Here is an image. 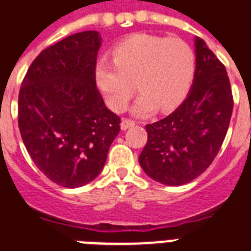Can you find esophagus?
Wrapping results in <instances>:
<instances>
[{
	"label": "esophagus",
	"mask_w": 251,
	"mask_h": 251,
	"mask_svg": "<svg viewBox=\"0 0 251 251\" xmlns=\"http://www.w3.org/2000/svg\"><path fill=\"white\" fill-rule=\"evenodd\" d=\"M133 126H134V122L130 121V119H127V118H124L121 123V127L123 130L128 129V128H130V127H133Z\"/></svg>",
	"instance_id": "esophagus-1"
}]
</instances>
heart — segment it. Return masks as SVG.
<instances>
[{
	"mask_svg": "<svg viewBox=\"0 0 251 251\" xmlns=\"http://www.w3.org/2000/svg\"><path fill=\"white\" fill-rule=\"evenodd\" d=\"M113 61L101 59L95 68L96 83L106 104L121 113L137 89L141 95L133 113L147 115L158 108L173 110L183 102L196 75V54L177 38L138 33L111 50Z\"/></svg>",
	"mask_w": 251,
	"mask_h": 251,
	"instance_id": "heart-1",
	"label": "heart"
}]
</instances>
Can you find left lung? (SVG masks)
<instances>
[{
  "instance_id": "left-lung-1",
  "label": "left lung",
  "mask_w": 251,
  "mask_h": 251,
  "mask_svg": "<svg viewBox=\"0 0 251 251\" xmlns=\"http://www.w3.org/2000/svg\"><path fill=\"white\" fill-rule=\"evenodd\" d=\"M196 75L183 104L147 124V143L138 161L165 185H183L207 170L217 156L233 108L227 71L201 38H196Z\"/></svg>"
}]
</instances>
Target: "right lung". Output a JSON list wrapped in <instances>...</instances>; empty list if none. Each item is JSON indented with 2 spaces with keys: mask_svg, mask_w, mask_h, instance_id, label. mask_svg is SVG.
<instances>
[{
  "mask_svg": "<svg viewBox=\"0 0 251 251\" xmlns=\"http://www.w3.org/2000/svg\"><path fill=\"white\" fill-rule=\"evenodd\" d=\"M100 46L94 30L67 36L42 50L21 82L24 145L36 168L64 188L82 187L100 174L121 130V118L96 86Z\"/></svg>",
  "mask_w": 251,
  "mask_h": 251,
  "instance_id": "right-lung-1",
  "label": "right lung"
}]
</instances>
